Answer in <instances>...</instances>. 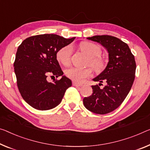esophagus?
Listing matches in <instances>:
<instances>
[{
  "instance_id": "esophagus-1",
  "label": "esophagus",
  "mask_w": 150,
  "mask_h": 150,
  "mask_svg": "<svg viewBox=\"0 0 150 150\" xmlns=\"http://www.w3.org/2000/svg\"><path fill=\"white\" fill-rule=\"evenodd\" d=\"M72 84H73V86H82V84H80V83H77L76 82H73Z\"/></svg>"
}]
</instances>
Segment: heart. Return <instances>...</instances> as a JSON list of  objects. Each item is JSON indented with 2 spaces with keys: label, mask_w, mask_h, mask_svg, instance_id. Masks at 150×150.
<instances>
[{
  "label": "heart",
  "mask_w": 150,
  "mask_h": 150,
  "mask_svg": "<svg viewBox=\"0 0 150 150\" xmlns=\"http://www.w3.org/2000/svg\"><path fill=\"white\" fill-rule=\"evenodd\" d=\"M80 49L89 57V64L96 72H101L105 67V62L99 56L101 50L99 46L91 42H84L80 45ZM72 47L71 45H66L61 48L57 52L56 57L57 61L64 66L70 64ZM66 76L74 81L81 82L85 78L91 75V70L89 68L82 69L77 67H72L66 70Z\"/></svg>",
  "instance_id": "heart-1"
}]
</instances>
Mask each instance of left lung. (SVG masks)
Segmentation results:
<instances>
[{"mask_svg":"<svg viewBox=\"0 0 150 150\" xmlns=\"http://www.w3.org/2000/svg\"><path fill=\"white\" fill-rule=\"evenodd\" d=\"M103 46L108 52L109 62L105 70L94 78V82L103 81L106 85L100 89L92 86L93 94L84 97L83 103L90 111L96 114L109 113L118 108L125 100L135 79V57L128 45L110 35H95L87 38Z\"/></svg>","mask_w":150,"mask_h":150,"instance_id":"left-lung-1","label":"left lung"}]
</instances>
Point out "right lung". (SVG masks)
Here are the masks:
<instances>
[{"label": "right lung", "mask_w": 150, "mask_h": 150, "mask_svg": "<svg viewBox=\"0 0 150 150\" xmlns=\"http://www.w3.org/2000/svg\"><path fill=\"white\" fill-rule=\"evenodd\" d=\"M74 39L43 34L25 39L18 47L14 63L18 88L25 102L34 109H54L72 86L71 80L63 75L56 54ZM50 74L62 78L50 83L47 77Z\"/></svg>", "instance_id": "obj_1"}]
</instances>
